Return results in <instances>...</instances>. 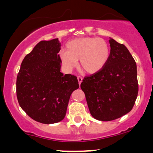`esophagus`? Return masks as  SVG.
Segmentation results:
<instances>
[{"instance_id": "obj_1", "label": "esophagus", "mask_w": 153, "mask_h": 153, "mask_svg": "<svg viewBox=\"0 0 153 153\" xmlns=\"http://www.w3.org/2000/svg\"><path fill=\"white\" fill-rule=\"evenodd\" d=\"M77 79H78V81H79V84L80 85L81 83L82 82V80H83V78L80 76H77Z\"/></svg>"}]
</instances>
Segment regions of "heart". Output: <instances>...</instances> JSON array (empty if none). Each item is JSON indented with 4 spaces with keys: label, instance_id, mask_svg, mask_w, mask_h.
<instances>
[{
    "label": "heart",
    "instance_id": "1",
    "mask_svg": "<svg viewBox=\"0 0 153 153\" xmlns=\"http://www.w3.org/2000/svg\"><path fill=\"white\" fill-rule=\"evenodd\" d=\"M109 55V46L105 39L92 37L72 39L67 43L65 51L60 53V60L66 68H73L79 60L80 68L88 74H95L101 70Z\"/></svg>",
    "mask_w": 153,
    "mask_h": 153
}]
</instances>
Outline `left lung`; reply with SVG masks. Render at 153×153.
I'll return each instance as SVG.
<instances>
[{"instance_id": "left-lung-1", "label": "left lung", "mask_w": 153, "mask_h": 153, "mask_svg": "<svg viewBox=\"0 0 153 153\" xmlns=\"http://www.w3.org/2000/svg\"><path fill=\"white\" fill-rule=\"evenodd\" d=\"M110 55L101 70L81 83L90 113L101 121L116 120L132 109L139 85L137 64L123 44L110 38Z\"/></svg>"}]
</instances>
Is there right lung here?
Here are the masks:
<instances>
[{
  "mask_svg": "<svg viewBox=\"0 0 153 153\" xmlns=\"http://www.w3.org/2000/svg\"><path fill=\"white\" fill-rule=\"evenodd\" d=\"M58 39L41 41L27 54L16 77V97L29 117L44 124L65 118L71 94L79 88L74 75L60 72Z\"/></svg>",
  "mask_w": 153,
  "mask_h": 153,
  "instance_id": "right-lung-1",
  "label": "right lung"
}]
</instances>
